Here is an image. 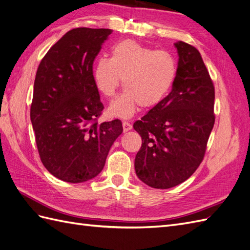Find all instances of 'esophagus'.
<instances>
[{
    "instance_id": "esophagus-1",
    "label": "esophagus",
    "mask_w": 250,
    "mask_h": 250,
    "mask_svg": "<svg viewBox=\"0 0 250 250\" xmlns=\"http://www.w3.org/2000/svg\"><path fill=\"white\" fill-rule=\"evenodd\" d=\"M122 125H123V131L124 132L129 131L131 128H132V125L129 122H126V121H124V122L122 123Z\"/></svg>"
}]
</instances>
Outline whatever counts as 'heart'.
<instances>
[{"instance_id":"heart-1","label":"heart","mask_w":250,"mask_h":250,"mask_svg":"<svg viewBox=\"0 0 250 250\" xmlns=\"http://www.w3.org/2000/svg\"><path fill=\"white\" fill-rule=\"evenodd\" d=\"M178 75V63L171 53L158 51L132 40H123L112 47L110 59L101 58L93 69L99 91L112 98L123 80L125 90L112 101L108 112L128 119L140 106L152 108L164 101Z\"/></svg>"}]
</instances>
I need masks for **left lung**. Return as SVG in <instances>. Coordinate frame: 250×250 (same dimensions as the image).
<instances>
[{"label":"left lung","mask_w":250,"mask_h":250,"mask_svg":"<svg viewBox=\"0 0 250 250\" xmlns=\"http://www.w3.org/2000/svg\"><path fill=\"white\" fill-rule=\"evenodd\" d=\"M174 46L179 62L171 91L133 124L142 138L134 169L158 189L183 183L197 170L214 124V86L203 59L185 42Z\"/></svg>","instance_id":"8db88e82"}]
</instances>
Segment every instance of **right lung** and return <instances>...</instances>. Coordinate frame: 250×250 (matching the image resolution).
Returning <instances> with one entry per match:
<instances>
[{"label": "right lung", "mask_w": 250, "mask_h": 250, "mask_svg": "<svg viewBox=\"0 0 250 250\" xmlns=\"http://www.w3.org/2000/svg\"><path fill=\"white\" fill-rule=\"evenodd\" d=\"M111 29L69 30L42 59L33 85L30 120L40 158L56 178L83 183L102 171L122 122L98 123L104 106L92 65Z\"/></svg>", "instance_id": "1"}]
</instances>
